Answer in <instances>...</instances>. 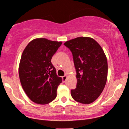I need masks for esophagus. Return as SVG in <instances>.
I'll use <instances>...</instances> for the list:
<instances>
[{"mask_svg": "<svg viewBox=\"0 0 129 129\" xmlns=\"http://www.w3.org/2000/svg\"><path fill=\"white\" fill-rule=\"evenodd\" d=\"M67 78V76L66 75H65V76H62V81H63V82H65V81H66Z\"/></svg>", "mask_w": 129, "mask_h": 129, "instance_id": "obj_1", "label": "esophagus"}]
</instances>
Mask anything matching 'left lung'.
I'll return each instance as SVG.
<instances>
[{"label": "left lung", "instance_id": "left-lung-1", "mask_svg": "<svg viewBox=\"0 0 129 129\" xmlns=\"http://www.w3.org/2000/svg\"><path fill=\"white\" fill-rule=\"evenodd\" d=\"M72 51L76 72L77 85L71 90L76 101L87 104L103 92L107 78V60L103 48L88 37H79L64 43Z\"/></svg>", "mask_w": 129, "mask_h": 129}]
</instances>
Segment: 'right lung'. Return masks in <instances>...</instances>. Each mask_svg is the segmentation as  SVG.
Here are the masks:
<instances>
[{
    "label": "right lung",
    "instance_id": "obj_1",
    "mask_svg": "<svg viewBox=\"0 0 129 129\" xmlns=\"http://www.w3.org/2000/svg\"><path fill=\"white\" fill-rule=\"evenodd\" d=\"M61 42L39 38L31 41L22 53L19 67L23 90L34 103L47 104L56 98L62 78L51 63Z\"/></svg>",
    "mask_w": 129,
    "mask_h": 129
}]
</instances>
